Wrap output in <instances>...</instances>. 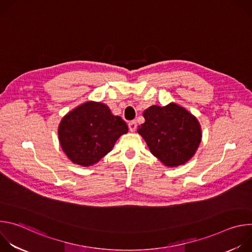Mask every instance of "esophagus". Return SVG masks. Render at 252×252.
<instances>
[{"instance_id":"esophagus-1","label":"esophagus","mask_w":252,"mask_h":252,"mask_svg":"<svg viewBox=\"0 0 252 252\" xmlns=\"http://www.w3.org/2000/svg\"><path fill=\"white\" fill-rule=\"evenodd\" d=\"M136 126H137V125H136L135 121H131L128 123V128L130 131H134L136 129Z\"/></svg>"}]
</instances>
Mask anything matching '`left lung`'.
<instances>
[{
  "label": "left lung",
  "mask_w": 252,
  "mask_h": 252,
  "mask_svg": "<svg viewBox=\"0 0 252 252\" xmlns=\"http://www.w3.org/2000/svg\"><path fill=\"white\" fill-rule=\"evenodd\" d=\"M146 122L138 126V133L150 151L167 166L186 163L195 154L201 130L197 120L184 107L173 102L152 105L143 113Z\"/></svg>",
  "instance_id": "obj_1"
}]
</instances>
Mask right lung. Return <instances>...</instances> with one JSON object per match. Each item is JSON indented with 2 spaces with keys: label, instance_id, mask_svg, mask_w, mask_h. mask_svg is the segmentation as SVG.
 <instances>
[{
  "label": "right lung",
  "instance_id": "1",
  "mask_svg": "<svg viewBox=\"0 0 252 252\" xmlns=\"http://www.w3.org/2000/svg\"><path fill=\"white\" fill-rule=\"evenodd\" d=\"M127 130L126 122L114 116L109 106L88 101L62 120L59 138L71 161L88 166L110 153L117 139Z\"/></svg>",
  "mask_w": 252,
  "mask_h": 252
}]
</instances>
